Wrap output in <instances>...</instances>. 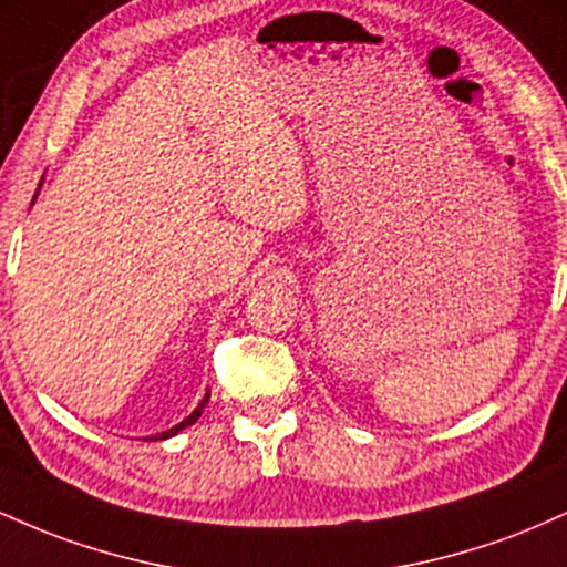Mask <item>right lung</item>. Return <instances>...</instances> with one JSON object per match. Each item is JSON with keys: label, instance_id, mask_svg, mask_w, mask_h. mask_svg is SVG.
<instances>
[{"label": "right lung", "instance_id": "1", "mask_svg": "<svg viewBox=\"0 0 567 567\" xmlns=\"http://www.w3.org/2000/svg\"><path fill=\"white\" fill-rule=\"evenodd\" d=\"M39 186H42V184H39ZM37 194H39V188H37ZM37 194H34V199H37ZM34 199H31V205H34ZM207 400H210V389H207V394H205V396H202V402H199V405H197V408H194V410H192V413H188V415H186V419H184V421H181V424H175L173 429H167V432L152 434V437H146V440H154V442H157V440H167V437H175V434H178V432H184V429H186V426H192V424H194V421H197V419H199V415H202V410H205V405H207Z\"/></svg>", "mask_w": 567, "mask_h": 567}]
</instances>
